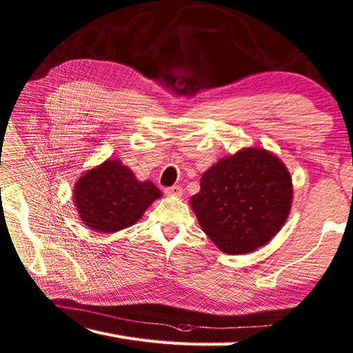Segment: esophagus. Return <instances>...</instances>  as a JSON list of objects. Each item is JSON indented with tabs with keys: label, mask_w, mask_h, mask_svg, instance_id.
I'll list each match as a JSON object with an SVG mask.
<instances>
[{
	"label": "esophagus",
	"mask_w": 353,
	"mask_h": 353,
	"mask_svg": "<svg viewBox=\"0 0 353 353\" xmlns=\"http://www.w3.org/2000/svg\"><path fill=\"white\" fill-rule=\"evenodd\" d=\"M165 192H167L168 196H182V186L179 185L168 186V188H165Z\"/></svg>",
	"instance_id": "esophagus-1"
}]
</instances>
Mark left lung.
<instances>
[{
  "mask_svg": "<svg viewBox=\"0 0 353 353\" xmlns=\"http://www.w3.org/2000/svg\"><path fill=\"white\" fill-rule=\"evenodd\" d=\"M292 199L285 165L262 148H245L212 165L191 206L205 234L230 254L256 250L283 226Z\"/></svg>",
  "mask_w": 353,
  "mask_h": 353,
  "instance_id": "8db88e82",
  "label": "left lung"
}]
</instances>
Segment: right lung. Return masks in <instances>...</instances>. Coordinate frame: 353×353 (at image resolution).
<instances>
[{
    "label": "right lung",
    "mask_w": 353,
    "mask_h": 353,
    "mask_svg": "<svg viewBox=\"0 0 353 353\" xmlns=\"http://www.w3.org/2000/svg\"><path fill=\"white\" fill-rule=\"evenodd\" d=\"M161 196L154 183L138 182L133 172L115 159L89 170L74 188L81 221L101 234L132 226Z\"/></svg>",
    "instance_id": "add662e5"
}]
</instances>
